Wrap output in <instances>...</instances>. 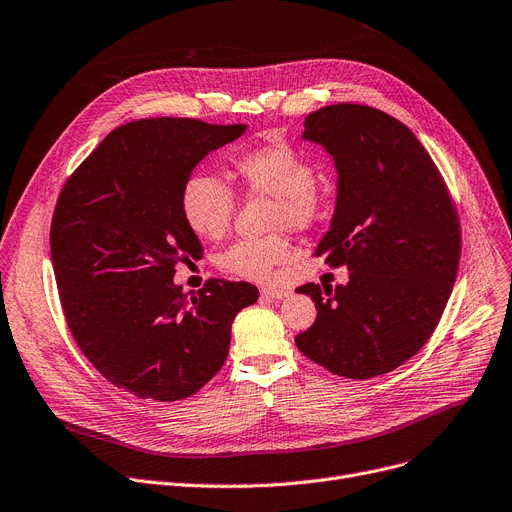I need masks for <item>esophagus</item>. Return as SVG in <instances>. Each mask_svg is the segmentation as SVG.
Returning <instances> with one entry per match:
<instances>
[{"mask_svg": "<svg viewBox=\"0 0 512 512\" xmlns=\"http://www.w3.org/2000/svg\"><path fill=\"white\" fill-rule=\"evenodd\" d=\"M261 297L272 299V301H282V299L290 297V290H284V288H261Z\"/></svg>", "mask_w": 512, "mask_h": 512, "instance_id": "1", "label": "esophagus"}]
</instances>
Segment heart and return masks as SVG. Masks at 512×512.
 Returning a JSON list of instances; mask_svg holds the SVG:
<instances>
[{
  "instance_id": "1",
  "label": "heart",
  "mask_w": 512,
  "mask_h": 512,
  "mask_svg": "<svg viewBox=\"0 0 512 512\" xmlns=\"http://www.w3.org/2000/svg\"><path fill=\"white\" fill-rule=\"evenodd\" d=\"M232 174L247 193L272 197L270 228H311L324 199L315 184L317 172L313 161L282 139H274L240 151L230 159ZM180 209L186 226L197 236L220 240L232 222L234 195L230 188L211 174L188 176ZM292 255V245L284 232L263 238H240L224 249L215 263L220 270L255 282L274 280L276 267Z\"/></svg>"
}]
</instances>
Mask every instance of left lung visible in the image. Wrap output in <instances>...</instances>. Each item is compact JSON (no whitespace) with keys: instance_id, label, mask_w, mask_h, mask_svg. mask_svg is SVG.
Masks as SVG:
<instances>
[{"instance_id":"1","label":"left lung","mask_w":512,"mask_h":512,"mask_svg":"<svg viewBox=\"0 0 512 512\" xmlns=\"http://www.w3.org/2000/svg\"><path fill=\"white\" fill-rule=\"evenodd\" d=\"M303 139L324 147L338 170L334 218L315 255L351 274L336 288H297L317 319L294 342L328 371L369 380L434 334L459 272V215L415 134L375 107H321L305 118Z\"/></svg>"}]
</instances>
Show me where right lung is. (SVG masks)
<instances>
[{
    "label": "right lung",
    "instance_id": "right-lung-1",
    "mask_svg": "<svg viewBox=\"0 0 512 512\" xmlns=\"http://www.w3.org/2000/svg\"><path fill=\"white\" fill-rule=\"evenodd\" d=\"M245 124L153 118L118 126L64 184L49 232L68 328L107 382L159 402L201 390L228 357L249 282L207 280L188 299L176 265L201 259L180 195L209 153Z\"/></svg>",
    "mask_w": 512,
    "mask_h": 512
}]
</instances>
